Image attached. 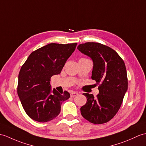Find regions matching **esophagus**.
<instances>
[{
	"mask_svg": "<svg viewBox=\"0 0 146 146\" xmlns=\"http://www.w3.org/2000/svg\"><path fill=\"white\" fill-rule=\"evenodd\" d=\"M78 94V93H76V92H72V93H71V94H70V96L72 97V98H73V97H74V96H77Z\"/></svg>",
	"mask_w": 146,
	"mask_h": 146,
	"instance_id": "obj_1",
	"label": "esophagus"
}]
</instances>
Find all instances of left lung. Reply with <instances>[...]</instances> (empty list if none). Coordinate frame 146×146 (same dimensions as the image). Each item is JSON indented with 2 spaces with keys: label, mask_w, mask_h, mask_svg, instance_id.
Here are the masks:
<instances>
[{
  "label": "left lung",
  "mask_w": 146,
  "mask_h": 146,
  "mask_svg": "<svg viewBox=\"0 0 146 146\" xmlns=\"http://www.w3.org/2000/svg\"><path fill=\"white\" fill-rule=\"evenodd\" d=\"M77 48L93 62L91 78L99 84V94L83 93L86 103L81 107V114L95 124L106 123L116 114L127 90L126 68L116 51L103 44L86 42Z\"/></svg>",
  "instance_id": "obj_1"
}]
</instances>
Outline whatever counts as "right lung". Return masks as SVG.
Masks as SVG:
<instances>
[{"label":"right lung","instance_id":"add662e5","mask_svg":"<svg viewBox=\"0 0 146 146\" xmlns=\"http://www.w3.org/2000/svg\"><path fill=\"white\" fill-rule=\"evenodd\" d=\"M77 43H50L30 54L19 74L17 93L25 113L33 120L46 123L58 116L70 93L50 85L51 77L62 72Z\"/></svg>","mask_w":146,"mask_h":146}]
</instances>
